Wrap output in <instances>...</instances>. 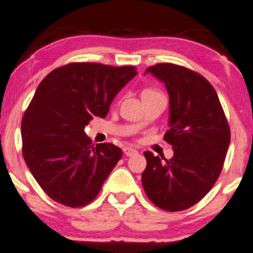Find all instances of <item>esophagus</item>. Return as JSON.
I'll use <instances>...</instances> for the list:
<instances>
[{
    "instance_id": "obj_1",
    "label": "esophagus",
    "mask_w": 253,
    "mask_h": 253,
    "mask_svg": "<svg viewBox=\"0 0 253 253\" xmlns=\"http://www.w3.org/2000/svg\"><path fill=\"white\" fill-rule=\"evenodd\" d=\"M124 153L126 154L127 157H132V156H135V154H138V151L134 150V148H132V147H125Z\"/></svg>"
}]
</instances>
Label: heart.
Segmentation results:
<instances>
[{
	"label": "heart",
	"instance_id": "1",
	"mask_svg": "<svg viewBox=\"0 0 253 253\" xmlns=\"http://www.w3.org/2000/svg\"><path fill=\"white\" fill-rule=\"evenodd\" d=\"M146 92H153V90H152V89H145L142 93H146Z\"/></svg>",
	"mask_w": 253,
	"mask_h": 253
}]
</instances>
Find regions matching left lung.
<instances>
[{"label": "left lung", "instance_id": "obj_1", "mask_svg": "<svg viewBox=\"0 0 253 253\" xmlns=\"http://www.w3.org/2000/svg\"><path fill=\"white\" fill-rule=\"evenodd\" d=\"M166 84L169 130L164 140L174 154L169 160L146 151L141 182L158 208L176 212L196 205L217 181L230 145V127L217 92L199 73L173 63L146 69Z\"/></svg>", "mask_w": 253, "mask_h": 253}]
</instances>
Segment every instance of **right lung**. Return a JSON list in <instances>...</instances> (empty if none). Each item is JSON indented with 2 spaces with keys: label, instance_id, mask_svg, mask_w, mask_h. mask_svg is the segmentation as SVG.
<instances>
[{
  "label": "right lung",
  "instance_id": "right-lung-1",
  "mask_svg": "<svg viewBox=\"0 0 253 253\" xmlns=\"http://www.w3.org/2000/svg\"><path fill=\"white\" fill-rule=\"evenodd\" d=\"M136 75L133 66L73 62L45 77L24 112L22 154L42 190L55 202L82 208L95 199L123 151L94 146L84 127L105 118L115 95Z\"/></svg>",
  "mask_w": 253,
  "mask_h": 253
}]
</instances>
